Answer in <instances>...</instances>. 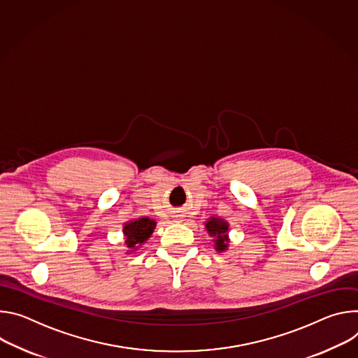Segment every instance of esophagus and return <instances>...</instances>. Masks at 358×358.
<instances>
[{
	"label": "esophagus",
	"instance_id": "1",
	"mask_svg": "<svg viewBox=\"0 0 358 358\" xmlns=\"http://www.w3.org/2000/svg\"><path fill=\"white\" fill-rule=\"evenodd\" d=\"M179 220H180V219H179Z\"/></svg>",
	"mask_w": 358,
	"mask_h": 358
}]
</instances>
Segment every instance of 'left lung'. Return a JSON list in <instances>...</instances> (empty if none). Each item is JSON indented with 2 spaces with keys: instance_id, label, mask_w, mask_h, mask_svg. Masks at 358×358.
Masks as SVG:
<instances>
[{
  "instance_id": "left-lung-1",
  "label": "left lung",
  "mask_w": 358,
  "mask_h": 358,
  "mask_svg": "<svg viewBox=\"0 0 358 358\" xmlns=\"http://www.w3.org/2000/svg\"><path fill=\"white\" fill-rule=\"evenodd\" d=\"M206 229H208V231H209V234H212V236H216V241H215V243H216V250H219V252H223V250H226V248H227V242H229V239H227V229H229V226H227V223L226 222H223V220H220V219H210L208 223H206Z\"/></svg>"
}]
</instances>
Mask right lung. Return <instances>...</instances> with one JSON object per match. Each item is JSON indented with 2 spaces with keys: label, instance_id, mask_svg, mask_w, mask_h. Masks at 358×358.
<instances>
[{
  "label": "right lung",
  "instance_id": "right-lung-1",
  "mask_svg": "<svg viewBox=\"0 0 358 358\" xmlns=\"http://www.w3.org/2000/svg\"><path fill=\"white\" fill-rule=\"evenodd\" d=\"M155 226L156 222L149 217H142L131 223H127L124 227V234L127 236V246L135 248L136 245H141L145 241H148V237H150Z\"/></svg>",
  "mask_w": 358,
  "mask_h": 358
}]
</instances>
